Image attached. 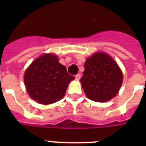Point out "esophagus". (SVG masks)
Listing matches in <instances>:
<instances>
[{
  "mask_svg": "<svg viewBox=\"0 0 146 146\" xmlns=\"http://www.w3.org/2000/svg\"><path fill=\"white\" fill-rule=\"evenodd\" d=\"M75 77H76V80H79L80 78H81V75H80V74H76Z\"/></svg>",
  "mask_w": 146,
  "mask_h": 146,
  "instance_id": "34e87169",
  "label": "esophagus"
}]
</instances>
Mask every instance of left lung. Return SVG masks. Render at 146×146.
Instances as JSON below:
<instances>
[{"label": "left lung", "instance_id": "8db88e82", "mask_svg": "<svg viewBox=\"0 0 146 146\" xmlns=\"http://www.w3.org/2000/svg\"><path fill=\"white\" fill-rule=\"evenodd\" d=\"M80 82L89 99L105 102L118 93L123 82V73L115 60L108 54L97 52L88 57Z\"/></svg>", "mask_w": 146, "mask_h": 146}]
</instances>
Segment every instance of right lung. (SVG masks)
I'll return each mask as SVG.
<instances>
[{
	"mask_svg": "<svg viewBox=\"0 0 146 146\" xmlns=\"http://www.w3.org/2000/svg\"><path fill=\"white\" fill-rule=\"evenodd\" d=\"M58 60L56 55L44 54L35 59L25 72L26 91L39 104H50L60 101L69 83L75 79Z\"/></svg>",
	"mask_w": 146,
	"mask_h": 146,
	"instance_id": "right-lung-1",
	"label": "right lung"
}]
</instances>
